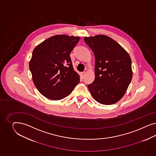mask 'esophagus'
Segmentation results:
<instances>
[{"instance_id":"1","label":"esophagus","mask_w":156,"mask_h":156,"mask_svg":"<svg viewBox=\"0 0 156 156\" xmlns=\"http://www.w3.org/2000/svg\"><path fill=\"white\" fill-rule=\"evenodd\" d=\"M85 75H86V72H82V73H81V76H82V78H84L85 77Z\"/></svg>"}]
</instances>
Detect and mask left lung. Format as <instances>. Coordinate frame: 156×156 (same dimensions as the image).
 <instances>
[{"mask_svg": "<svg viewBox=\"0 0 156 156\" xmlns=\"http://www.w3.org/2000/svg\"><path fill=\"white\" fill-rule=\"evenodd\" d=\"M94 52L95 79L87 87L93 98L103 105H112L125 94L133 76L132 60L119 43L106 35L85 37Z\"/></svg>", "mask_w": 156, "mask_h": 156, "instance_id": "1", "label": "left lung"}]
</instances>
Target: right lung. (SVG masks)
<instances>
[{"instance_id": "1", "label": "right lung", "mask_w": 156, "mask_h": 156, "mask_svg": "<svg viewBox=\"0 0 156 156\" xmlns=\"http://www.w3.org/2000/svg\"><path fill=\"white\" fill-rule=\"evenodd\" d=\"M79 37L57 35L48 38L34 49L29 63L34 83L48 99L60 100L68 96L80 82L70 54Z\"/></svg>"}]
</instances>
